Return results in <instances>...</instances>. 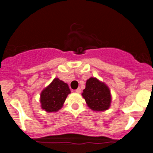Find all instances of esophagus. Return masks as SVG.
<instances>
[{"label":"esophagus","instance_id":"esophagus-1","mask_svg":"<svg viewBox=\"0 0 153 153\" xmlns=\"http://www.w3.org/2000/svg\"><path fill=\"white\" fill-rule=\"evenodd\" d=\"M81 92V89L80 88H77L76 90V93H79Z\"/></svg>","mask_w":153,"mask_h":153}]
</instances>
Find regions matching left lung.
<instances>
[{
    "instance_id": "1",
    "label": "left lung",
    "mask_w": 153,
    "mask_h": 153,
    "mask_svg": "<svg viewBox=\"0 0 153 153\" xmlns=\"http://www.w3.org/2000/svg\"><path fill=\"white\" fill-rule=\"evenodd\" d=\"M87 106L94 111H105L111 104V93L106 84L95 77L86 80V88L82 93Z\"/></svg>"
}]
</instances>
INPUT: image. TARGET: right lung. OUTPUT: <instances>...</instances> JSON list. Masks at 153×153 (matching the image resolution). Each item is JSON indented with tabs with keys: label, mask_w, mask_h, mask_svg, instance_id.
<instances>
[{
	"label": "right lung",
	"mask_w": 153,
	"mask_h": 153,
	"mask_svg": "<svg viewBox=\"0 0 153 153\" xmlns=\"http://www.w3.org/2000/svg\"><path fill=\"white\" fill-rule=\"evenodd\" d=\"M70 90L68 84L55 78L40 93L41 108L48 113H53L61 109Z\"/></svg>",
	"instance_id": "obj_1"
}]
</instances>
